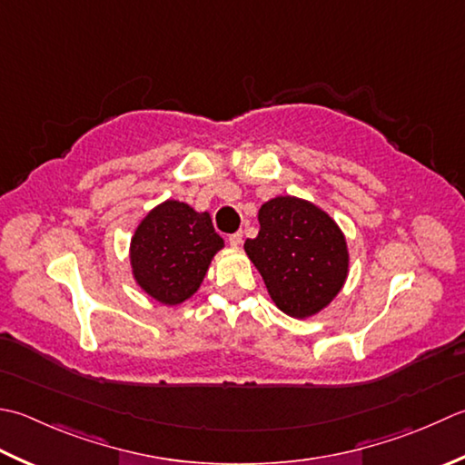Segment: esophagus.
I'll use <instances>...</instances> for the list:
<instances>
[{
  "mask_svg": "<svg viewBox=\"0 0 465 465\" xmlns=\"http://www.w3.org/2000/svg\"><path fill=\"white\" fill-rule=\"evenodd\" d=\"M227 242H230V245H233V248H240V245L243 243V233L235 232V233L230 235V240H227Z\"/></svg>",
  "mask_w": 465,
  "mask_h": 465,
  "instance_id": "1",
  "label": "esophagus"
}]
</instances>
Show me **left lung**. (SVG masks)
I'll use <instances>...</instances> for the list:
<instances>
[{"label": "left lung", "instance_id": "8db88e82", "mask_svg": "<svg viewBox=\"0 0 465 465\" xmlns=\"http://www.w3.org/2000/svg\"><path fill=\"white\" fill-rule=\"evenodd\" d=\"M260 232L243 248L282 312L312 316L341 292L349 274L344 235L329 215L296 197L260 207Z\"/></svg>", "mask_w": 465, "mask_h": 465}]
</instances>
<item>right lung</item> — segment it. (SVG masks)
I'll list each match as a JSON object with an SVG mask.
<instances>
[{
    "label": "right lung",
    "mask_w": 465,
    "mask_h": 465,
    "mask_svg": "<svg viewBox=\"0 0 465 465\" xmlns=\"http://www.w3.org/2000/svg\"><path fill=\"white\" fill-rule=\"evenodd\" d=\"M223 240L209 213L187 203L154 207L136 227L131 242V266L136 284L163 304H179L202 286L205 272Z\"/></svg>",
    "instance_id": "right-lung-1"
}]
</instances>
